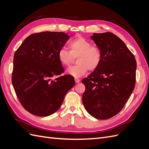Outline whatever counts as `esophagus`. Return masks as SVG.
Wrapping results in <instances>:
<instances>
[{
  "instance_id": "esophagus-1",
  "label": "esophagus",
  "mask_w": 149,
  "mask_h": 149,
  "mask_svg": "<svg viewBox=\"0 0 149 149\" xmlns=\"http://www.w3.org/2000/svg\"><path fill=\"white\" fill-rule=\"evenodd\" d=\"M74 80H75V82H76V83H79V81H80V79H78V78H74Z\"/></svg>"
}]
</instances>
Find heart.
<instances>
[{
  "label": "heart",
  "instance_id": "obj_1",
  "mask_svg": "<svg viewBox=\"0 0 149 149\" xmlns=\"http://www.w3.org/2000/svg\"><path fill=\"white\" fill-rule=\"evenodd\" d=\"M70 52L62 48L58 53V58L61 64L69 66L73 62V57L77 58V65L67 70V73L74 77H81L87 73L89 69L94 70L100 66L102 54L100 49L92 46L91 43L83 37L76 38L68 44Z\"/></svg>",
  "mask_w": 149,
  "mask_h": 149
}]
</instances>
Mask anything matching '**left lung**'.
I'll list each match as a JSON object with an SVG mask.
<instances>
[{
    "mask_svg": "<svg viewBox=\"0 0 149 149\" xmlns=\"http://www.w3.org/2000/svg\"><path fill=\"white\" fill-rule=\"evenodd\" d=\"M91 38L100 49V65L84 78L82 101L94 118H111L122 110L136 84L137 63L125 44L111 32L94 33Z\"/></svg>",
    "mask_w": 149,
    "mask_h": 149,
    "instance_id": "1",
    "label": "left lung"
}]
</instances>
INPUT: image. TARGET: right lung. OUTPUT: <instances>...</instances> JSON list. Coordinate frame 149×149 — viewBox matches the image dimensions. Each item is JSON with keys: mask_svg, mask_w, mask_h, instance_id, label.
Here are the masks:
<instances>
[{"mask_svg": "<svg viewBox=\"0 0 149 149\" xmlns=\"http://www.w3.org/2000/svg\"><path fill=\"white\" fill-rule=\"evenodd\" d=\"M69 38L58 31L34 33L15 52L12 82L21 104L30 113L40 117L55 113L74 86L73 76H61L65 71L58 58Z\"/></svg>", "mask_w": 149, "mask_h": 149, "instance_id": "right-lung-1", "label": "right lung"}]
</instances>
